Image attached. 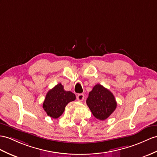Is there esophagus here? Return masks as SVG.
Returning a JSON list of instances; mask_svg holds the SVG:
<instances>
[{
	"label": "esophagus",
	"instance_id": "esophagus-1",
	"mask_svg": "<svg viewBox=\"0 0 157 157\" xmlns=\"http://www.w3.org/2000/svg\"><path fill=\"white\" fill-rule=\"evenodd\" d=\"M76 98H77V100L79 101H82L84 98H85V95H84L83 94L81 93V94H78L77 97H76Z\"/></svg>",
	"mask_w": 157,
	"mask_h": 157
}]
</instances>
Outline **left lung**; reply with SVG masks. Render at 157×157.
Listing matches in <instances>:
<instances>
[{
	"label": "left lung",
	"instance_id": "obj_1",
	"mask_svg": "<svg viewBox=\"0 0 157 157\" xmlns=\"http://www.w3.org/2000/svg\"><path fill=\"white\" fill-rule=\"evenodd\" d=\"M86 102L94 117L101 121L106 119L117 105L113 94L100 84L93 87Z\"/></svg>",
	"mask_w": 157,
	"mask_h": 157
}]
</instances>
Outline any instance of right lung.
<instances>
[{"label":"right lung","mask_w":157,"mask_h":157,"mask_svg":"<svg viewBox=\"0 0 157 157\" xmlns=\"http://www.w3.org/2000/svg\"><path fill=\"white\" fill-rule=\"evenodd\" d=\"M76 96L71 91H66L64 86L59 83L54 88L48 90L43 107L47 115L53 118H59L64 111L68 102L73 101Z\"/></svg>","instance_id":"obj_1"}]
</instances>
